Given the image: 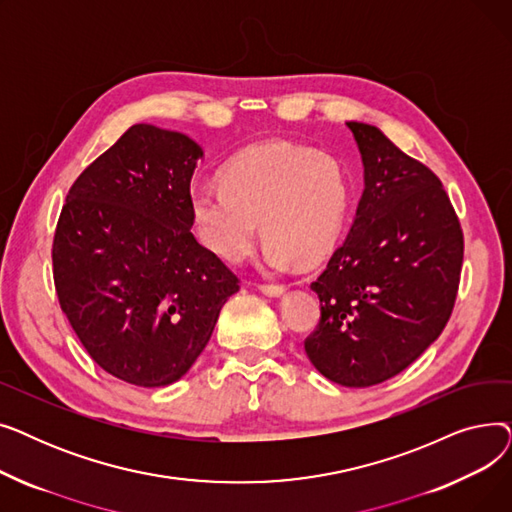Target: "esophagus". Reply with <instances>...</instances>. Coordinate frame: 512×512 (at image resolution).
<instances>
[{"instance_id": "34e87169", "label": "esophagus", "mask_w": 512, "mask_h": 512, "mask_svg": "<svg viewBox=\"0 0 512 512\" xmlns=\"http://www.w3.org/2000/svg\"><path fill=\"white\" fill-rule=\"evenodd\" d=\"M263 294H267V297H282V294L286 292V286L284 284H259L257 286Z\"/></svg>"}]
</instances>
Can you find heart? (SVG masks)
I'll return each mask as SVG.
<instances>
[{"label": "heart", "instance_id": "1", "mask_svg": "<svg viewBox=\"0 0 512 512\" xmlns=\"http://www.w3.org/2000/svg\"><path fill=\"white\" fill-rule=\"evenodd\" d=\"M220 182L193 191L191 213L201 240L228 261L249 257L263 226V255L272 270L297 259L313 265L332 251L346 220L342 168L307 147H251L228 161Z\"/></svg>", "mask_w": 512, "mask_h": 512}]
</instances>
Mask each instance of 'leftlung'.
I'll return each mask as SVG.
<instances>
[{
    "mask_svg": "<svg viewBox=\"0 0 512 512\" xmlns=\"http://www.w3.org/2000/svg\"><path fill=\"white\" fill-rule=\"evenodd\" d=\"M346 126L365 188L351 232L311 284L321 317L305 353L328 380L367 388L407 369L442 334L465 245L440 178L380 128Z\"/></svg>",
    "mask_w": 512,
    "mask_h": 512,
    "instance_id": "8db88e82",
    "label": "left lung"
}]
</instances>
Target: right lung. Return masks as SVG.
I'll use <instances>...</instances> for the list:
<instances>
[{
	"instance_id": "obj_1",
	"label": "right lung",
	"mask_w": 512,
	"mask_h": 512,
	"mask_svg": "<svg viewBox=\"0 0 512 512\" xmlns=\"http://www.w3.org/2000/svg\"><path fill=\"white\" fill-rule=\"evenodd\" d=\"M201 157L182 132L130 126L76 178L53 236L72 330L101 369L134 386L178 382L240 288L191 232Z\"/></svg>"
}]
</instances>
